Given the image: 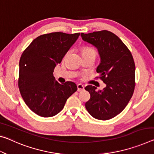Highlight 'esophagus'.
Returning a JSON list of instances; mask_svg holds the SVG:
<instances>
[{
	"mask_svg": "<svg viewBox=\"0 0 154 154\" xmlns=\"http://www.w3.org/2000/svg\"><path fill=\"white\" fill-rule=\"evenodd\" d=\"M77 91L78 92H81V91H82V90H84V87L82 84H77Z\"/></svg>",
	"mask_w": 154,
	"mask_h": 154,
	"instance_id": "1",
	"label": "esophagus"
}]
</instances>
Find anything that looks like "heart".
Returning a JSON list of instances; mask_svg holds the SVG:
<instances>
[{
  "label": "heart",
  "instance_id": "b5f03b06",
  "mask_svg": "<svg viewBox=\"0 0 154 154\" xmlns=\"http://www.w3.org/2000/svg\"><path fill=\"white\" fill-rule=\"evenodd\" d=\"M70 51H68V52L66 53V55H67L69 53ZM82 54L83 55H92V56H96L97 55V51L94 48L90 47V46H84L82 48Z\"/></svg>",
  "mask_w": 154,
  "mask_h": 154
}]
</instances>
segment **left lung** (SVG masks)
Returning a JSON list of instances; mask_svg holds the SVG:
<instances>
[{
    "mask_svg": "<svg viewBox=\"0 0 154 154\" xmlns=\"http://www.w3.org/2000/svg\"><path fill=\"white\" fill-rule=\"evenodd\" d=\"M83 40L98 49L101 62L97 72L106 85L103 90L88 85L90 98L85 106L99 120L114 118L125 109L135 88V63L130 51L115 34L107 30L81 33Z\"/></svg>",
    "mask_w": 154,
    "mask_h": 154,
    "instance_id": "obj_1",
    "label": "left lung"
}]
</instances>
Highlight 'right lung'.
Instances as JSON below:
<instances>
[{
  "label": "right lung",
  "mask_w": 154,
  "mask_h": 154,
  "mask_svg": "<svg viewBox=\"0 0 154 154\" xmlns=\"http://www.w3.org/2000/svg\"><path fill=\"white\" fill-rule=\"evenodd\" d=\"M79 33L54 32L38 36L24 51L19 62L18 88L29 109L42 117L56 115L77 91L76 84H60L53 72L77 40Z\"/></svg>",
  "instance_id": "right-lung-1"
}]
</instances>
